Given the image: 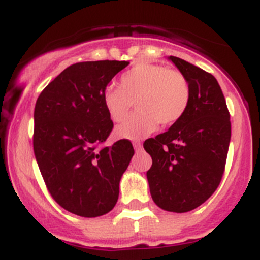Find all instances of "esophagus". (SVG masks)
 <instances>
[{
    "instance_id": "34e87169",
    "label": "esophagus",
    "mask_w": 260,
    "mask_h": 260,
    "mask_svg": "<svg viewBox=\"0 0 260 260\" xmlns=\"http://www.w3.org/2000/svg\"><path fill=\"white\" fill-rule=\"evenodd\" d=\"M133 147L137 151H139L140 149H142V143H140L139 140H136V142H133Z\"/></svg>"
}]
</instances>
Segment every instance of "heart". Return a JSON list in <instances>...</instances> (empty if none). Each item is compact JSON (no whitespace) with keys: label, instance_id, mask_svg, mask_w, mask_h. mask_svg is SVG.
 Segmentation results:
<instances>
[{"label":"heart","instance_id":"heart-1","mask_svg":"<svg viewBox=\"0 0 260 260\" xmlns=\"http://www.w3.org/2000/svg\"><path fill=\"white\" fill-rule=\"evenodd\" d=\"M138 111L116 129L122 139L138 140L153 133L159 123L171 126L180 121L190 101L189 82L181 71L139 62L120 78V88L103 92V105L113 122L124 121L134 105Z\"/></svg>","mask_w":260,"mask_h":260}]
</instances>
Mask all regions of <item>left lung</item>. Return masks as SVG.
<instances>
[{
  "label": "left lung",
  "instance_id": "8db88e82",
  "mask_svg": "<svg viewBox=\"0 0 260 260\" xmlns=\"http://www.w3.org/2000/svg\"><path fill=\"white\" fill-rule=\"evenodd\" d=\"M169 58L189 82V105L168 132L143 145L153 159L147 177L155 204L164 210L187 213L208 201L221 182L231 122L215 77L182 58Z\"/></svg>",
  "mask_w": 260,
  "mask_h": 260
}]
</instances>
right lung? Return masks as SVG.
<instances>
[{"label":"right lung","instance_id":"add662e5","mask_svg":"<svg viewBox=\"0 0 260 260\" xmlns=\"http://www.w3.org/2000/svg\"><path fill=\"white\" fill-rule=\"evenodd\" d=\"M128 64L109 59L74 63L46 85L35 104V159L55 202L76 215H104L117 203L134 149L127 139L104 145L113 122L103 92Z\"/></svg>","mask_w":260,"mask_h":260}]
</instances>
